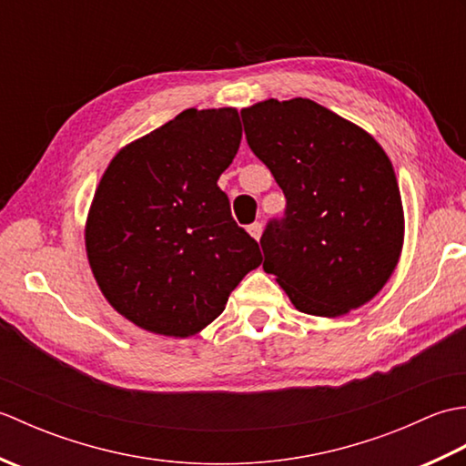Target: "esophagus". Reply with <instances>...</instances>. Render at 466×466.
Returning a JSON list of instances; mask_svg holds the SVG:
<instances>
[{
  "instance_id": "esophagus-1",
  "label": "esophagus",
  "mask_w": 466,
  "mask_h": 466,
  "mask_svg": "<svg viewBox=\"0 0 466 466\" xmlns=\"http://www.w3.org/2000/svg\"><path fill=\"white\" fill-rule=\"evenodd\" d=\"M248 234L252 236L254 240H260V236H262V224H260V222L250 224V226H248Z\"/></svg>"
}]
</instances>
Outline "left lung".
Returning <instances> with one entry per match:
<instances>
[{
	"label": "left lung",
	"mask_w": 466,
	"mask_h": 466,
	"mask_svg": "<svg viewBox=\"0 0 466 466\" xmlns=\"http://www.w3.org/2000/svg\"><path fill=\"white\" fill-rule=\"evenodd\" d=\"M240 114L250 150L286 196V218L260 238L264 272L312 316L339 319L370 302L404 244L390 157L360 126L309 97H270Z\"/></svg>",
	"instance_id": "1"
}]
</instances>
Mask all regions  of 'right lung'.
<instances>
[{
  "label": "right lung",
  "instance_id": "obj_1",
  "mask_svg": "<svg viewBox=\"0 0 466 466\" xmlns=\"http://www.w3.org/2000/svg\"><path fill=\"white\" fill-rule=\"evenodd\" d=\"M242 140L236 107H190L117 152L86 218V254L104 299L146 332L187 339L258 268L218 177Z\"/></svg>",
  "mask_w": 466,
  "mask_h": 466
}]
</instances>
